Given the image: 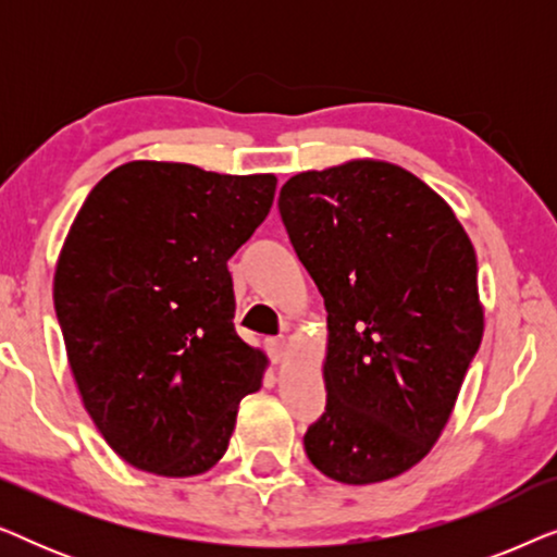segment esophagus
<instances>
[{
    "label": "esophagus",
    "mask_w": 557,
    "mask_h": 557,
    "mask_svg": "<svg viewBox=\"0 0 557 557\" xmlns=\"http://www.w3.org/2000/svg\"><path fill=\"white\" fill-rule=\"evenodd\" d=\"M265 349H269V355H271L273 362L284 360V355H286V339H276V337L265 339Z\"/></svg>",
    "instance_id": "obj_1"
}]
</instances>
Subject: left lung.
Instances as JSON below:
<instances>
[{
	"label": "left lung",
	"instance_id": "obj_1",
	"mask_svg": "<svg viewBox=\"0 0 557 557\" xmlns=\"http://www.w3.org/2000/svg\"><path fill=\"white\" fill-rule=\"evenodd\" d=\"M278 210L330 330L309 461L342 484L398 476L438 441L482 345L474 246L444 197L375 159L296 174Z\"/></svg>",
	"mask_w": 557,
	"mask_h": 557
}]
</instances>
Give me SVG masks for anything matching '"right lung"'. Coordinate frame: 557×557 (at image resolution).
Here are the masks:
<instances>
[{
	"mask_svg": "<svg viewBox=\"0 0 557 557\" xmlns=\"http://www.w3.org/2000/svg\"><path fill=\"white\" fill-rule=\"evenodd\" d=\"M273 174L128 162L83 202L52 299L83 406L113 451L159 476L223 459L265 355L235 332L227 258L269 215Z\"/></svg>",
	"mask_w": 557,
	"mask_h": 557,
	"instance_id": "right-lung-1",
	"label": "right lung"
}]
</instances>
